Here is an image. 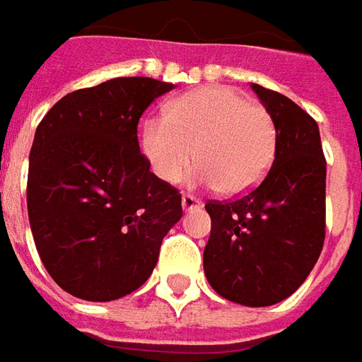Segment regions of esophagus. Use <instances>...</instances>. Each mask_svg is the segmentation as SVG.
I'll use <instances>...</instances> for the list:
<instances>
[{"label":"esophagus","instance_id":"34e87169","mask_svg":"<svg viewBox=\"0 0 362 362\" xmlns=\"http://www.w3.org/2000/svg\"><path fill=\"white\" fill-rule=\"evenodd\" d=\"M200 198H196L192 194H184L182 196V206H184V210H194V208H200Z\"/></svg>","mask_w":362,"mask_h":362}]
</instances>
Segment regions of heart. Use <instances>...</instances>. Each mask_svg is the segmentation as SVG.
Returning <instances> with one entry per match:
<instances>
[{
    "mask_svg": "<svg viewBox=\"0 0 362 362\" xmlns=\"http://www.w3.org/2000/svg\"><path fill=\"white\" fill-rule=\"evenodd\" d=\"M142 148L162 180H180L196 154L194 182L243 194L270 168L276 128L267 107L230 88L206 86L172 100L166 118L148 119Z\"/></svg>",
    "mask_w": 362,
    "mask_h": 362,
    "instance_id": "1",
    "label": "heart"
}]
</instances>
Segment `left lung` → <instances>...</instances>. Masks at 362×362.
Listing matches in <instances>:
<instances>
[{
    "label": "left lung",
    "instance_id": "left-lung-1",
    "mask_svg": "<svg viewBox=\"0 0 362 362\" xmlns=\"http://www.w3.org/2000/svg\"><path fill=\"white\" fill-rule=\"evenodd\" d=\"M276 128L274 162L250 192L208 200L204 274L226 300H284L317 264L327 228V160L317 122L293 100L252 83Z\"/></svg>",
    "mask_w": 362,
    "mask_h": 362
}]
</instances>
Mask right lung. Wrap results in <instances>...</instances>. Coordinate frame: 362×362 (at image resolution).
I'll return each mask as SVG.
<instances>
[{"label":"right lung","instance_id":"add662e5","mask_svg":"<svg viewBox=\"0 0 362 362\" xmlns=\"http://www.w3.org/2000/svg\"><path fill=\"white\" fill-rule=\"evenodd\" d=\"M174 83L114 78L64 95L40 122L28 172V214L49 276L83 300L140 288L182 218L180 192L140 152L144 110Z\"/></svg>","mask_w":362,"mask_h":362}]
</instances>
